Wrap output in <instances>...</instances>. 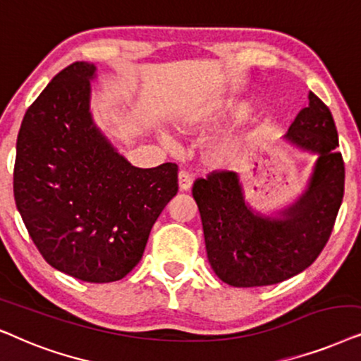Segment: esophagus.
<instances>
[{"label": "esophagus", "mask_w": 361, "mask_h": 361, "mask_svg": "<svg viewBox=\"0 0 361 361\" xmlns=\"http://www.w3.org/2000/svg\"><path fill=\"white\" fill-rule=\"evenodd\" d=\"M178 185H180L181 191H188L191 188V176L188 171L181 170L178 173Z\"/></svg>", "instance_id": "1"}]
</instances>
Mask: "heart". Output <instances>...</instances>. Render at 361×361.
Instances as JSON below:
<instances>
[{
  "label": "heart",
  "instance_id": "1",
  "mask_svg": "<svg viewBox=\"0 0 361 361\" xmlns=\"http://www.w3.org/2000/svg\"><path fill=\"white\" fill-rule=\"evenodd\" d=\"M247 112L246 105H231V107H200L173 114L171 125L181 133L201 132L223 123L229 117H241ZM251 133L231 128L213 138L204 150V158L213 168L218 170H233L241 166L247 158Z\"/></svg>",
  "mask_w": 361,
  "mask_h": 361
}]
</instances>
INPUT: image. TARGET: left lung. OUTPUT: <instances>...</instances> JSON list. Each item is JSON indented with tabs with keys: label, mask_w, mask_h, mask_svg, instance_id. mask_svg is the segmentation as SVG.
<instances>
[{
	"label": "left lung",
	"mask_w": 361,
	"mask_h": 361,
	"mask_svg": "<svg viewBox=\"0 0 361 361\" xmlns=\"http://www.w3.org/2000/svg\"><path fill=\"white\" fill-rule=\"evenodd\" d=\"M289 145L315 155L312 175L294 203L264 214L247 203L241 176L213 171L193 185L206 252L216 276L233 287H261L305 271L329 241L343 200L345 166L330 110L309 92L284 135Z\"/></svg>",
	"instance_id": "8db88e82"
}]
</instances>
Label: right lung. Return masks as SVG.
I'll return each mask as SVG.
<instances>
[{"instance_id":"1","label":"right lung","mask_w":361,"mask_h":361,"mask_svg":"<svg viewBox=\"0 0 361 361\" xmlns=\"http://www.w3.org/2000/svg\"><path fill=\"white\" fill-rule=\"evenodd\" d=\"M97 67L74 62L24 115L13 188L42 257L85 282L120 281L140 262L152 226L178 191V166H133L90 112Z\"/></svg>"}]
</instances>
